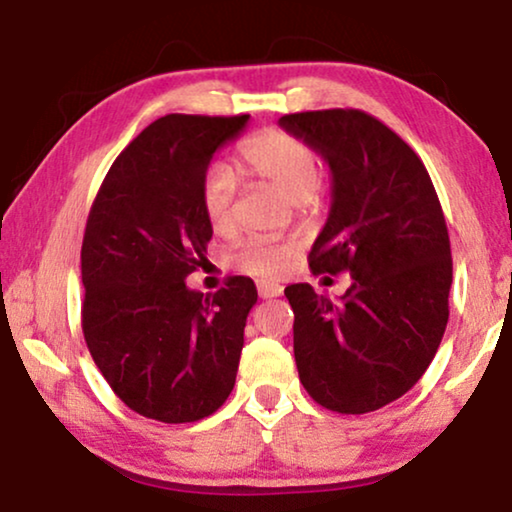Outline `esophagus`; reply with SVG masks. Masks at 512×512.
I'll use <instances>...</instances> for the list:
<instances>
[{
  "label": "esophagus",
  "instance_id": "esophagus-1",
  "mask_svg": "<svg viewBox=\"0 0 512 512\" xmlns=\"http://www.w3.org/2000/svg\"><path fill=\"white\" fill-rule=\"evenodd\" d=\"M257 295H260L262 299L278 297V295H283V285H278V283H269V281H262V283H257Z\"/></svg>",
  "mask_w": 512,
  "mask_h": 512
}]
</instances>
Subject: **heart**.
I'll return each instance as SVG.
<instances>
[{"instance_id":"obj_1","label":"heart","mask_w":512,"mask_h":512,"mask_svg":"<svg viewBox=\"0 0 512 512\" xmlns=\"http://www.w3.org/2000/svg\"><path fill=\"white\" fill-rule=\"evenodd\" d=\"M238 163L243 173L267 182L295 203L313 201L320 180V163L313 147L295 133L267 128L238 145ZM236 177L227 166H213L203 177L201 206L215 234L227 236L234 231ZM295 245L276 238L255 236L241 243L234 252V267L248 276L278 278L290 269Z\"/></svg>"}]
</instances>
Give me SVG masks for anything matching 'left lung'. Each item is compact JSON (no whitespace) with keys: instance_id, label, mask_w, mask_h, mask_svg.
<instances>
[{"instance_id":"8db88e82","label":"left lung","mask_w":512,"mask_h":512,"mask_svg":"<svg viewBox=\"0 0 512 512\" xmlns=\"http://www.w3.org/2000/svg\"><path fill=\"white\" fill-rule=\"evenodd\" d=\"M332 173V206L309 252L313 274H351L339 302L309 283L285 288L306 393L339 414L405 395L438 351L449 318L452 252L431 175L414 149L360 109L281 117Z\"/></svg>"}]
</instances>
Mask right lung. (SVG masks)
Listing matches in <instances>:
<instances>
[{
    "label": "right lung",
    "instance_id": "add662e5",
    "mask_svg": "<svg viewBox=\"0 0 512 512\" xmlns=\"http://www.w3.org/2000/svg\"><path fill=\"white\" fill-rule=\"evenodd\" d=\"M248 119H156L117 156L88 213L86 346L109 388L133 412L163 424L210 417L236 381L255 283L231 276L203 297L185 278L206 262L213 238L201 206L210 159Z\"/></svg>",
    "mask_w": 512,
    "mask_h": 512
}]
</instances>
